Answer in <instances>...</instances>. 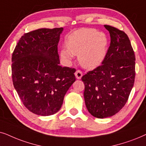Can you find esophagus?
<instances>
[{
  "instance_id": "esophagus-1",
  "label": "esophagus",
  "mask_w": 146,
  "mask_h": 146,
  "mask_svg": "<svg viewBox=\"0 0 146 146\" xmlns=\"http://www.w3.org/2000/svg\"><path fill=\"white\" fill-rule=\"evenodd\" d=\"M75 75L77 79H80L83 76V73L80 70H77V71H76V72H75Z\"/></svg>"
}]
</instances>
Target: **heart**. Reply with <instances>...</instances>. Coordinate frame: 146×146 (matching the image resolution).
I'll return each mask as SVG.
<instances>
[{"mask_svg":"<svg viewBox=\"0 0 146 146\" xmlns=\"http://www.w3.org/2000/svg\"><path fill=\"white\" fill-rule=\"evenodd\" d=\"M108 38L106 34L95 29H85L75 31L67 38V50L61 49L60 55L67 62L73 55L78 56L81 65L85 69H96L102 64L108 54Z\"/></svg>","mask_w":146,"mask_h":146,"instance_id":"heart-1","label":"heart"}]
</instances>
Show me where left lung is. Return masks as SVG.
I'll return each instance as SVG.
<instances>
[{"label":"left lung","mask_w":146,"mask_h":146,"mask_svg":"<svg viewBox=\"0 0 146 146\" xmlns=\"http://www.w3.org/2000/svg\"><path fill=\"white\" fill-rule=\"evenodd\" d=\"M111 42L102 65L82 77L84 99L88 111L95 117L114 115L123 108L135 80V54L123 31L104 25Z\"/></svg>","instance_id":"left-lung-1"}]
</instances>
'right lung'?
Here are the masks:
<instances>
[{
  "label": "right lung",
  "mask_w": 146,
  "mask_h": 146,
  "mask_svg": "<svg viewBox=\"0 0 146 146\" xmlns=\"http://www.w3.org/2000/svg\"><path fill=\"white\" fill-rule=\"evenodd\" d=\"M63 28L39 29L21 36L12 55L13 85L33 113L53 115L75 82L72 68L59 65L57 45Z\"/></svg>",
  "instance_id": "right-lung-1"
}]
</instances>
